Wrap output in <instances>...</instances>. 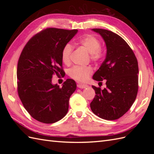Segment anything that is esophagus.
I'll use <instances>...</instances> for the list:
<instances>
[{"label":"esophagus","mask_w":154,"mask_h":154,"mask_svg":"<svg viewBox=\"0 0 154 154\" xmlns=\"http://www.w3.org/2000/svg\"><path fill=\"white\" fill-rule=\"evenodd\" d=\"M77 87L80 88H85L87 87V85L85 84H81V83H78L77 84Z\"/></svg>","instance_id":"obj_1"}]
</instances>
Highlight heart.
I'll return each mask as SVG.
<instances>
[{
    "mask_svg": "<svg viewBox=\"0 0 154 154\" xmlns=\"http://www.w3.org/2000/svg\"><path fill=\"white\" fill-rule=\"evenodd\" d=\"M78 42L90 54V58L92 62H98L103 57V52L101 46L100 40L92 35H86L79 39ZM73 50L71 43L64 45L62 50V60L64 63L68 64L70 62V57ZM92 73L91 67L74 66L69 71V76L78 82H84L88 80Z\"/></svg>",
    "mask_w": 154,
    "mask_h": 154,
    "instance_id": "heart-1",
    "label": "heart"
}]
</instances>
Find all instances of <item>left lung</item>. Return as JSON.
<instances>
[{
  "instance_id": "1",
  "label": "left lung",
  "mask_w": 154,
  "mask_h": 154,
  "mask_svg": "<svg viewBox=\"0 0 154 154\" xmlns=\"http://www.w3.org/2000/svg\"><path fill=\"white\" fill-rule=\"evenodd\" d=\"M103 37L106 58L93 79L106 80L103 90L92 85L96 95L90 106L93 113L106 120L123 116L136 100L138 91V62L132 49L118 35L103 29H92Z\"/></svg>"
}]
</instances>
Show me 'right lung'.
Masks as SVG:
<instances>
[{"instance_id":"1","label":"right lung","mask_w":154,"mask_h":154,"mask_svg":"<svg viewBox=\"0 0 154 154\" xmlns=\"http://www.w3.org/2000/svg\"><path fill=\"white\" fill-rule=\"evenodd\" d=\"M78 32L49 27L27 42L17 65V91L23 106L38 122L51 124L62 119L69 109L76 84L67 79L62 87L52 84L53 75L62 76V50Z\"/></svg>"}]
</instances>
